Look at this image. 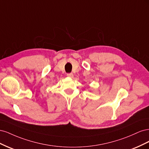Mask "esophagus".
I'll use <instances>...</instances> for the list:
<instances>
[{
	"label": "esophagus",
	"mask_w": 149,
	"mask_h": 149,
	"mask_svg": "<svg viewBox=\"0 0 149 149\" xmlns=\"http://www.w3.org/2000/svg\"><path fill=\"white\" fill-rule=\"evenodd\" d=\"M67 76L70 78H73V73H68Z\"/></svg>",
	"instance_id": "34e87169"
}]
</instances>
